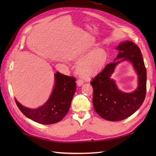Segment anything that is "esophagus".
<instances>
[{"instance_id":"34e87169","label":"esophagus","mask_w":156,"mask_h":156,"mask_svg":"<svg viewBox=\"0 0 156 156\" xmlns=\"http://www.w3.org/2000/svg\"><path fill=\"white\" fill-rule=\"evenodd\" d=\"M84 80H82V79H78L77 80H76V83H77V84H78V86H79V87H80V86H82V84H84Z\"/></svg>"}]
</instances>
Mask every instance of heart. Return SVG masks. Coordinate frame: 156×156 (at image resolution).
Segmentation results:
<instances>
[{
	"instance_id": "heart-1",
	"label": "heart",
	"mask_w": 156,
	"mask_h": 156,
	"mask_svg": "<svg viewBox=\"0 0 156 156\" xmlns=\"http://www.w3.org/2000/svg\"><path fill=\"white\" fill-rule=\"evenodd\" d=\"M107 54L102 49L90 53L78 66V71L82 77L88 78L102 68L107 60Z\"/></svg>"
}]
</instances>
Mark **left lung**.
Here are the masks:
<instances>
[{
	"instance_id": "8db88e82",
	"label": "left lung",
	"mask_w": 156,
	"mask_h": 156,
	"mask_svg": "<svg viewBox=\"0 0 156 156\" xmlns=\"http://www.w3.org/2000/svg\"><path fill=\"white\" fill-rule=\"evenodd\" d=\"M117 48L119 54L116 59L121 58V60L109 63L90 82L95 111L102 118L111 121L130 117L143 104L146 94L147 72L140 49L131 41L121 43ZM123 60H129L133 64L138 76V87L131 94L119 91L114 81L110 78L115 66Z\"/></svg>"
}]
</instances>
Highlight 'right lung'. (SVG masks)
<instances>
[{"instance_id": "obj_1", "label": "right lung", "mask_w": 156, "mask_h": 156, "mask_svg": "<svg viewBox=\"0 0 156 156\" xmlns=\"http://www.w3.org/2000/svg\"><path fill=\"white\" fill-rule=\"evenodd\" d=\"M76 78L55 74V86L51 97L42 107L31 109L22 106L15 99V102L23 115L35 122L43 125H51L62 121L70 107L76 92Z\"/></svg>"}]
</instances>
